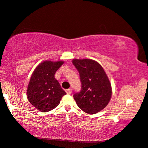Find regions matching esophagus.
<instances>
[{
	"instance_id": "obj_1",
	"label": "esophagus",
	"mask_w": 148,
	"mask_h": 148,
	"mask_svg": "<svg viewBox=\"0 0 148 148\" xmlns=\"http://www.w3.org/2000/svg\"><path fill=\"white\" fill-rule=\"evenodd\" d=\"M66 92L67 93V94H71V88H69V89L66 90Z\"/></svg>"
}]
</instances>
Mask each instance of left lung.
<instances>
[{
    "label": "left lung",
    "mask_w": 148,
    "mask_h": 148,
    "mask_svg": "<svg viewBox=\"0 0 148 148\" xmlns=\"http://www.w3.org/2000/svg\"><path fill=\"white\" fill-rule=\"evenodd\" d=\"M72 63L78 70L82 88L73 95L78 107L84 112L94 114L108 104L112 87L103 67L92 59H73Z\"/></svg>",
    "instance_id": "obj_1"
}]
</instances>
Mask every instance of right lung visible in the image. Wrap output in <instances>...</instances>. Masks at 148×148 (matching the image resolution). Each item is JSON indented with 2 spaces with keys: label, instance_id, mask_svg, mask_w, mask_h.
I'll return each instance as SVG.
<instances>
[{
  "label": "right lung",
  "instance_id": "obj_1",
  "mask_svg": "<svg viewBox=\"0 0 148 148\" xmlns=\"http://www.w3.org/2000/svg\"><path fill=\"white\" fill-rule=\"evenodd\" d=\"M64 61L45 60L36 67L31 75L27 93L29 102L39 111L45 112L58 106L66 94L54 74Z\"/></svg>",
  "mask_w": 148,
  "mask_h": 148
}]
</instances>
